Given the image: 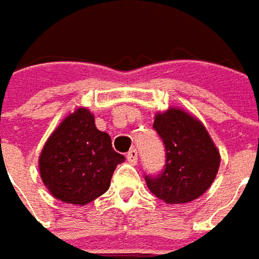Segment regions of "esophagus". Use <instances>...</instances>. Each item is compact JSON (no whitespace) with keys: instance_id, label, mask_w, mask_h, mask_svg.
<instances>
[{"instance_id":"34e87169","label":"esophagus","mask_w":259,"mask_h":259,"mask_svg":"<svg viewBox=\"0 0 259 259\" xmlns=\"http://www.w3.org/2000/svg\"><path fill=\"white\" fill-rule=\"evenodd\" d=\"M126 158H127V161L132 163H136L138 162V151L133 148V149H130L129 152H127V155H126Z\"/></svg>"}]
</instances>
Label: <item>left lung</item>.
I'll return each mask as SVG.
<instances>
[{"mask_svg": "<svg viewBox=\"0 0 259 259\" xmlns=\"http://www.w3.org/2000/svg\"><path fill=\"white\" fill-rule=\"evenodd\" d=\"M165 148V163L158 174H145L148 188L168 204L196 200L214 181L220 155L206 127L178 108L158 114L153 121Z\"/></svg>", "mask_w": 259, "mask_h": 259, "instance_id": "1", "label": "left lung"}]
</instances>
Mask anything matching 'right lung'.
I'll list each match as a JSON object with an SVG mask.
<instances>
[{"label":"right lung","instance_id":"right-lung-1","mask_svg":"<svg viewBox=\"0 0 259 259\" xmlns=\"http://www.w3.org/2000/svg\"><path fill=\"white\" fill-rule=\"evenodd\" d=\"M124 161L111 138L96 127L94 116L79 108L52 133L39 158L40 175L52 196L84 206L104 194L118 163Z\"/></svg>","mask_w":259,"mask_h":259}]
</instances>
